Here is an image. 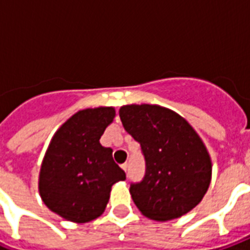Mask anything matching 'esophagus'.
<instances>
[{
  "instance_id": "obj_1",
  "label": "esophagus",
  "mask_w": 250,
  "mask_h": 250,
  "mask_svg": "<svg viewBox=\"0 0 250 250\" xmlns=\"http://www.w3.org/2000/svg\"><path fill=\"white\" fill-rule=\"evenodd\" d=\"M122 168H123V170H125V172H127V171H128V164H123V165H122Z\"/></svg>"
}]
</instances>
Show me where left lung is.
<instances>
[{"mask_svg": "<svg viewBox=\"0 0 250 250\" xmlns=\"http://www.w3.org/2000/svg\"><path fill=\"white\" fill-rule=\"evenodd\" d=\"M119 117L145 160L144 178L129 187L137 209L165 222L198 205L209 188L211 161L189 123L171 110L145 104L123 106Z\"/></svg>", "mask_w": 250, "mask_h": 250, "instance_id": "1", "label": "left lung"}]
</instances>
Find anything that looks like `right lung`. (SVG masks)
<instances>
[{
  "instance_id": "right-lung-1",
  "label": "right lung",
  "mask_w": 250,
  "mask_h": 250,
  "mask_svg": "<svg viewBox=\"0 0 250 250\" xmlns=\"http://www.w3.org/2000/svg\"><path fill=\"white\" fill-rule=\"evenodd\" d=\"M114 117L113 107L82 110L57 131L49 145L40 171V196L67 221L85 223L100 217L111 186L125 179L114 162L113 149L100 144Z\"/></svg>"
}]
</instances>
